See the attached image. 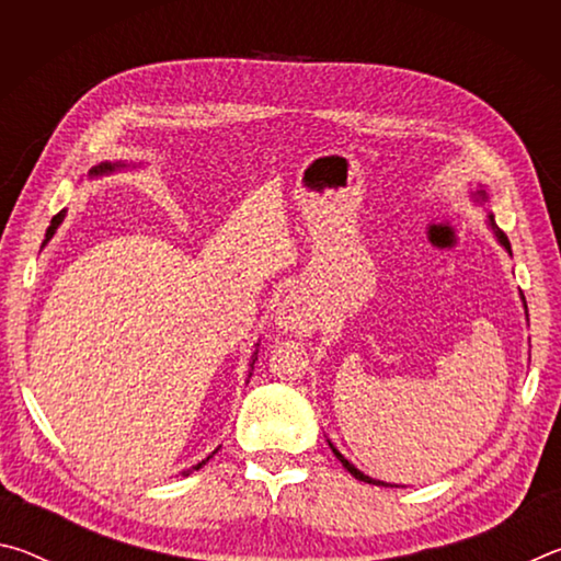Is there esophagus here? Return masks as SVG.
<instances>
[{
	"label": "esophagus",
	"instance_id": "34e87169",
	"mask_svg": "<svg viewBox=\"0 0 561 561\" xmlns=\"http://www.w3.org/2000/svg\"><path fill=\"white\" fill-rule=\"evenodd\" d=\"M274 324H277V329L284 331V334H297V336L311 334V331L317 329L314 304H311L309 297H304V294H289V297L282 301V307L277 309Z\"/></svg>",
	"mask_w": 561,
	"mask_h": 561
}]
</instances>
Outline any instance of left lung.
<instances>
[{
    "label": "left lung",
    "mask_w": 561,
    "mask_h": 561,
    "mask_svg": "<svg viewBox=\"0 0 561 561\" xmlns=\"http://www.w3.org/2000/svg\"><path fill=\"white\" fill-rule=\"evenodd\" d=\"M480 195L482 197H485V193H482V190H480ZM490 225H492V230H495V234H497V240L502 242V244H505L507 247V252H510V240H507V237L505 234H502L500 232V227L495 225V220H492V215H490ZM331 448H334V445H331ZM334 455H336V458L341 460V462H344V468L351 472V474H354V478L356 480H364V482H371V485H386V482H381V480H374V478H368V474H364V472H360V470H356L354 468V465H351L346 458H344V455H341L336 448H334Z\"/></svg>",
    "instance_id": "8db88e82"
}]
</instances>
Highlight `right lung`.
I'll list each match as a JSON object with an SVG mask.
<instances>
[{"label":"right lung","instance_id":"add662e5","mask_svg":"<svg viewBox=\"0 0 561 561\" xmlns=\"http://www.w3.org/2000/svg\"><path fill=\"white\" fill-rule=\"evenodd\" d=\"M113 168H116V165H111V163H103V165H99V168H93L91 173H108V170H113ZM61 220H64V210H61L59 215H54V217H51V225H49V230H46V240H51V234H54L56 227H59V222H61ZM203 465H205V460H203V462H197V465H195V470H201ZM187 472H190V470H187ZM187 472H183V474H187Z\"/></svg>","mask_w":561,"mask_h":561}]
</instances>
